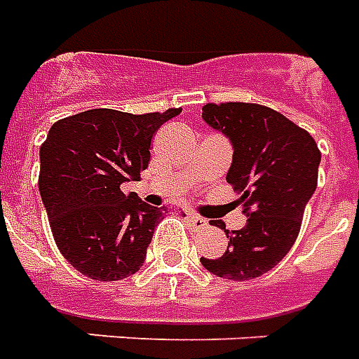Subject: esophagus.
Wrapping results in <instances>:
<instances>
[{
	"label": "esophagus",
	"instance_id": "obj_1",
	"mask_svg": "<svg viewBox=\"0 0 359 359\" xmlns=\"http://www.w3.org/2000/svg\"><path fill=\"white\" fill-rule=\"evenodd\" d=\"M187 221H189L191 225L195 229H206L208 227V221L204 219V217H201V215L196 214H187Z\"/></svg>",
	"mask_w": 359,
	"mask_h": 359
}]
</instances>
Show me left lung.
<instances>
[{"label":"left lung","mask_w":359,"mask_h":359,"mask_svg":"<svg viewBox=\"0 0 359 359\" xmlns=\"http://www.w3.org/2000/svg\"><path fill=\"white\" fill-rule=\"evenodd\" d=\"M202 118L233 145L227 182L241 195L246 225L223 231L221 257H201L206 271L227 280L257 278L276 266L297 238L318 185L320 149L311 134L259 104H206Z\"/></svg>","instance_id":"obj_1"}]
</instances>
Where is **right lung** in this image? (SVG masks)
Returning a JSON list of instances; mask_svg holds the SVG:
<instances>
[{"mask_svg":"<svg viewBox=\"0 0 359 359\" xmlns=\"http://www.w3.org/2000/svg\"><path fill=\"white\" fill-rule=\"evenodd\" d=\"M180 113L88 109L50 126L39 149V193L56 246L81 274L115 282L144 265L163 208L121 185L138 180L155 132Z\"/></svg>","mask_w":359,"mask_h":359,"instance_id":"1","label":"right lung"}]
</instances>
